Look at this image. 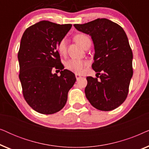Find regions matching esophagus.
Here are the masks:
<instances>
[{
	"label": "esophagus",
	"instance_id": "1",
	"mask_svg": "<svg viewBox=\"0 0 149 149\" xmlns=\"http://www.w3.org/2000/svg\"><path fill=\"white\" fill-rule=\"evenodd\" d=\"M75 76H76V78H77V80H78L79 78H81V75L79 74H75Z\"/></svg>",
	"mask_w": 149,
	"mask_h": 149
}]
</instances>
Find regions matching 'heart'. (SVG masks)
I'll use <instances>...</instances> for the list:
<instances>
[{
    "mask_svg": "<svg viewBox=\"0 0 149 149\" xmlns=\"http://www.w3.org/2000/svg\"><path fill=\"white\" fill-rule=\"evenodd\" d=\"M74 40L77 43L84 47V46L89 41H90V39L87 35L84 34H78L74 36ZM58 52L60 54H64L66 52V40L65 39L61 40L59 42L58 46ZM87 64V62L85 61L81 60H76V59H70L68 60L66 63V68L71 72H73L76 74H79L82 72V71L84 68V67Z\"/></svg>",
    "mask_w": 149,
    "mask_h": 149,
    "instance_id": "b5f03b06",
    "label": "heart"
}]
</instances>
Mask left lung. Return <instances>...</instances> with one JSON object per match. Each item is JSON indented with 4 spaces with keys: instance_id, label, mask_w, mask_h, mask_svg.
Here are the masks:
<instances>
[{
    "instance_id": "obj_1",
    "label": "left lung",
    "mask_w": 149,
    "mask_h": 149,
    "mask_svg": "<svg viewBox=\"0 0 149 149\" xmlns=\"http://www.w3.org/2000/svg\"><path fill=\"white\" fill-rule=\"evenodd\" d=\"M74 26L91 36L94 45L91 67L97 78L87 77L86 97L100 111L115 109L125 100L133 75V54L127 36L121 26L106 18Z\"/></svg>"
}]
</instances>
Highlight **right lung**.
Returning a JSON list of instances; mask_svg holds the SVG:
<instances>
[{"label": "right lung", "instance_id": "right-lung-1", "mask_svg": "<svg viewBox=\"0 0 149 149\" xmlns=\"http://www.w3.org/2000/svg\"><path fill=\"white\" fill-rule=\"evenodd\" d=\"M71 27L44 20L28 28L22 37L19 78L24 99L39 113L51 115L62 109L76 81L74 73L64 69L57 50ZM55 68L61 70L60 76L52 73Z\"/></svg>", "mask_w": 149, "mask_h": 149}]
</instances>
